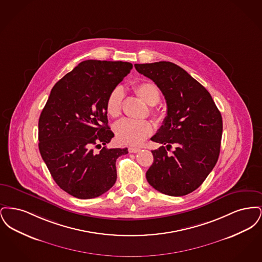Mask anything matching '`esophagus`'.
Returning <instances> with one entry per match:
<instances>
[{
  "label": "esophagus",
  "mask_w": 262,
  "mask_h": 262,
  "mask_svg": "<svg viewBox=\"0 0 262 262\" xmlns=\"http://www.w3.org/2000/svg\"><path fill=\"white\" fill-rule=\"evenodd\" d=\"M140 150V148H138V147H128V152L129 153H137V152H138Z\"/></svg>",
  "instance_id": "obj_1"
}]
</instances>
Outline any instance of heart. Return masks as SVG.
<instances>
[{"instance_id":"b5f03b06","label":"heart","mask_w":262,"mask_h":262,"mask_svg":"<svg viewBox=\"0 0 262 262\" xmlns=\"http://www.w3.org/2000/svg\"><path fill=\"white\" fill-rule=\"evenodd\" d=\"M134 91L137 96L149 106L157 105L161 94L155 84L149 81L137 82L134 85ZM124 99V90L122 88H116L110 92L106 100V112L114 119L122 114V106ZM152 115L159 116L158 112L152 110ZM114 132L117 139L127 145H138L145 138L149 137L153 132V125L148 121H133L122 120L114 126Z\"/></svg>"}]
</instances>
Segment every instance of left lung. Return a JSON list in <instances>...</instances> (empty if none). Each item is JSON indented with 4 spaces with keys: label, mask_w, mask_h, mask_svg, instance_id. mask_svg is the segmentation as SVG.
I'll return each instance as SVG.
<instances>
[{
    "label": "left lung",
    "mask_w": 262,
    "mask_h": 262,
    "mask_svg": "<svg viewBox=\"0 0 262 262\" xmlns=\"http://www.w3.org/2000/svg\"><path fill=\"white\" fill-rule=\"evenodd\" d=\"M153 80L167 103V116L152 141L154 161L146 172L151 187L164 194L183 196L195 190L216 165L223 130L221 113L210 93L181 67L171 62L136 63ZM174 144L171 156L166 152Z\"/></svg>",
    "instance_id": "obj_1"
}]
</instances>
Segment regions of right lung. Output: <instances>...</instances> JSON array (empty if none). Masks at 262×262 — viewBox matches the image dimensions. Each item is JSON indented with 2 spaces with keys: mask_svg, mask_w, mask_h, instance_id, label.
<instances>
[{
  "mask_svg": "<svg viewBox=\"0 0 262 262\" xmlns=\"http://www.w3.org/2000/svg\"><path fill=\"white\" fill-rule=\"evenodd\" d=\"M127 62L88 60L64 75L51 90L38 123L39 151L59 187L80 200L100 196L115 185L116 160L127 148L104 146L114 134L106 100L129 74Z\"/></svg>",
  "mask_w": 262,
  "mask_h": 262,
  "instance_id": "right-lung-1",
  "label": "right lung"
}]
</instances>
